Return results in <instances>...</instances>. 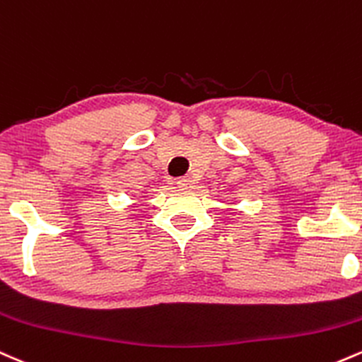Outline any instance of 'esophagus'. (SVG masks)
Here are the masks:
<instances>
[{
    "label": "esophagus",
    "mask_w": 362,
    "mask_h": 362,
    "mask_svg": "<svg viewBox=\"0 0 362 362\" xmlns=\"http://www.w3.org/2000/svg\"><path fill=\"white\" fill-rule=\"evenodd\" d=\"M177 184H178V187H180V189H190V187H192L194 180L190 177H182V178H178Z\"/></svg>",
    "instance_id": "esophagus-1"
}]
</instances>
